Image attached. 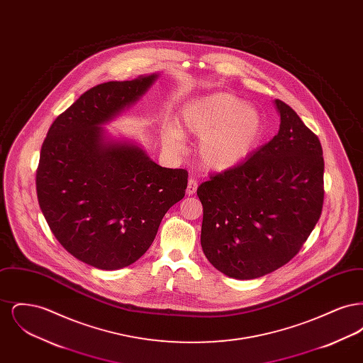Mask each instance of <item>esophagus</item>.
Wrapping results in <instances>:
<instances>
[{
    "instance_id": "34e87169",
    "label": "esophagus",
    "mask_w": 363,
    "mask_h": 363,
    "mask_svg": "<svg viewBox=\"0 0 363 363\" xmlns=\"http://www.w3.org/2000/svg\"><path fill=\"white\" fill-rule=\"evenodd\" d=\"M197 186H199L197 181H196L194 178H189V181H188V188H186V193H188L189 196L194 194V193H196V190H197Z\"/></svg>"
}]
</instances>
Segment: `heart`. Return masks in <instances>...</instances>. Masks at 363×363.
I'll use <instances>...</instances> for the list:
<instances>
[{
	"mask_svg": "<svg viewBox=\"0 0 363 363\" xmlns=\"http://www.w3.org/2000/svg\"><path fill=\"white\" fill-rule=\"evenodd\" d=\"M262 128L259 110L243 104L234 95L219 92L186 104L179 114L178 130L169 128L162 140L166 148L179 152L184 148L180 133L201 138V164L209 170L225 172L238 166L253 151Z\"/></svg>",
	"mask_w": 363,
	"mask_h": 363,
	"instance_id": "1",
	"label": "heart"
}]
</instances>
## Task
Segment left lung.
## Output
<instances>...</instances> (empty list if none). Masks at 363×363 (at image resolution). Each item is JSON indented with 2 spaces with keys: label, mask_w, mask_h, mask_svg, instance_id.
I'll return each mask as SVG.
<instances>
[{
  "label": "left lung",
  "mask_w": 363,
  "mask_h": 363,
  "mask_svg": "<svg viewBox=\"0 0 363 363\" xmlns=\"http://www.w3.org/2000/svg\"><path fill=\"white\" fill-rule=\"evenodd\" d=\"M275 104L277 136L197 189L203 252L218 271L241 280L271 274L293 259L324 204L321 143L289 104Z\"/></svg>",
  "instance_id": "1"
}]
</instances>
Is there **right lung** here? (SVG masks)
I'll return each instance as SVG.
<instances>
[{"mask_svg": "<svg viewBox=\"0 0 363 363\" xmlns=\"http://www.w3.org/2000/svg\"><path fill=\"white\" fill-rule=\"evenodd\" d=\"M157 74L92 86L50 126L36 169L39 207L67 252L99 269L138 261L164 213L184 199L188 172L166 169L101 125L135 104Z\"/></svg>", "mask_w": 363, "mask_h": 363, "instance_id": "right-lung-1", "label": "right lung"}]
</instances>
